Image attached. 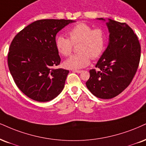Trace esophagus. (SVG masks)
Masks as SVG:
<instances>
[{
	"instance_id": "34e87169",
	"label": "esophagus",
	"mask_w": 146,
	"mask_h": 146,
	"mask_svg": "<svg viewBox=\"0 0 146 146\" xmlns=\"http://www.w3.org/2000/svg\"><path fill=\"white\" fill-rule=\"evenodd\" d=\"M74 72H76V73H81L82 72V70H73Z\"/></svg>"
}]
</instances>
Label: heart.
I'll use <instances>...</instances> for the list:
<instances>
[{
    "label": "heart",
    "mask_w": 146,
    "mask_h": 146,
    "mask_svg": "<svg viewBox=\"0 0 146 146\" xmlns=\"http://www.w3.org/2000/svg\"><path fill=\"white\" fill-rule=\"evenodd\" d=\"M70 38L59 35L55 39V46L59 53L69 56L72 52L74 45L78 44L79 53L70 57L64 62L68 69H80L89 64L91 58L96 59L103 53L105 48L106 36L101 28L93 29L89 25L79 23L68 32Z\"/></svg>",
    "instance_id": "obj_1"
}]
</instances>
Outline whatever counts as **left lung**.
<instances>
[{
	"label": "left lung",
	"mask_w": 146,
	"mask_h": 146,
	"mask_svg": "<svg viewBox=\"0 0 146 146\" xmlns=\"http://www.w3.org/2000/svg\"><path fill=\"white\" fill-rule=\"evenodd\" d=\"M106 25L110 32L108 45L95 66L98 70L89 71L86 85L95 97L108 100L123 92L132 81L139 66L141 46L126 23L108 19Z\"/></svg>",
	"instance_id": "left-lung-1"
}]
</instances>
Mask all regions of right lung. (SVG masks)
I'll return each instance as SVG.
<instances>
[{
    "mask_svg": "<svg viewBox=\"0 0 146 146\" xmlns=\"http://www.w3.org/2000/svg\"><path fill=\"white\" fill-rule=\"evenodd\" d=\"M72 22L70 19L37 20L13 39L7 59L9 69L17 87L32 100L48 102L64 89L69 70L53 68L61 62L55 36Z\"/></svg>",
    "mask_w": 146,
    "mask_h": 146,
    "instance_id": "obj_1",
    "label": "right lung"
}]
</instances>
